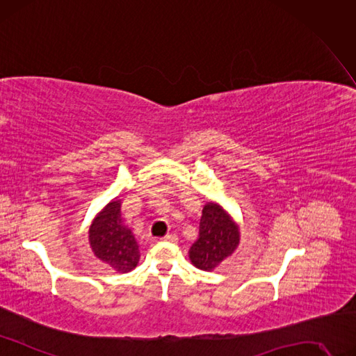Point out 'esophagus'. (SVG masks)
I'll list each match as a JSON object with an SVG mask.
<instances>
[{
	"instance_id": "34e87169",
	"label": "esophagus",
	"mask_w": 356,
	"mask_h": 356,
	"mask_svg": "<svg viewBox=\"0 0 356 356\" xmlns=\"http://www.w3.org/2000/svg\"><path fill=\"white\" fill-rule=\"evenodd\" d=\"M161 241H164V242H177V236L175 233H168V234L164 236Z\"/></svg>"
}]
</instances>
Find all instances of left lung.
Instances as JSON below:
<instances>
[{"label": "left lung", "mask_w": 356, "mask_h": 356, "mask_svg": "<svg viewBox=\"0 0 356 356\" xmlns=\"http://www.w3.org/2000/svg\"><path fill=\"white\" fill-rule=\"evenodd\" d=\"M241 242L239 226L217 202H207L200 221V238L189 249L192 264L213 271L229 258Z\"/></svg>", "instance_id": "left-lung-1"}]
</instances>
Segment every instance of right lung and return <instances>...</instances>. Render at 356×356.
Wrapping results in <instances>:
<instances>
[{
  "mask_svg": "<svg viewBox=\"0 0 356 356\" xmlns=\"http://www.w3.org/2000/svg\"><path fill=\"white\" fill-rule=\"evenodd\" d=\"M89 245L94 255L117 273H129L138 266L139 245L124 225L120 200L114 198L108 202L92 221Z\"/></svg>",
  "mask_w": 356,
  "mask_h": 356,
  "instance_id": "obj_1",
  "label": "right lung"
}]
</instances>
